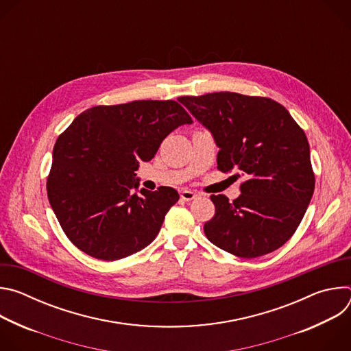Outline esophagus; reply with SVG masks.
Segmentation results:
<instances>
[{"label": "esophagus", "instance_id": "esophagus-1", "mask_svg": "<svg viewBox=\"0 0 351 351\" xmlns=\"http://www.w3.org/2000/svg\"><path fill=\"white\" fill-rule=\"evenodd\" d=\"M180 197H182V199H184V202H191V199H194L197 197V193H194L191 190H182Z\"/></svg>", "mask_w": 351, "mask_h": 351}]
</instances>
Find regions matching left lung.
<instances>
[{"label": "left lung", "mask_w": 351, "mask_h": 351, "mask_svg": "<svg viewBox=\"0 0 351 351\" xmlns=\"http://www.w3.org/2000/svg\"><path fill=\"white\" fill-rule=\"evenodd\" d=\"M179 101L213 133L218 169L245 176L233 202L211 195L215 215L204 223L207 239L241 258L275 252L294 234L315 189L304 130L268 97L219 91Z\"/></svg>", "instance_id": "1"}]
</instances>
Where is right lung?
<instances>
[{"mask_svg":"<svg viewBox=\"0 0 351 351\" xmlns=\"http://www.w3.org/2000/svg\"><path fill=\"white\" fill-rule=\"evenodd\" d=\"M173 99H137L83 111L58 136L47 194L66 237L103 261L129 257L158 234L179 199L172 187L141 189L134 171L153 160L164 138L191 123Z\"/></svg>","mask_w":351,"mask_h":351,"instance_id":"1","label":"right lung"}]
</instances>
